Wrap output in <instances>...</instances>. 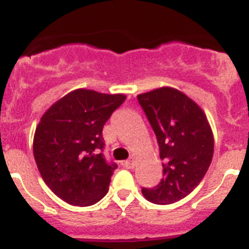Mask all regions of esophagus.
Returning <instances> with one entry per match:
<instances>
[{"label": "esophagus", "mask_w": 249, "mask_h": 249, "mask_svg": "<svg viewBox=\"0 0 249 249\" xmlns=\"http://www.w3.org/2000/svg\"><path fill=\"white\" fill-rule=\"evenodd\" d=\"M123 166L126 167V168H133V167L136 166V162H135V160H124V162H123Z\"/></svg>", "instance_id": "1"}]
</instances>
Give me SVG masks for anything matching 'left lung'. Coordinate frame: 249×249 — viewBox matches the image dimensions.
Masks as SVG:
<instances>
[{"label":"left lung","mask_w":249,"mask_h":249,"mask_svg":"<svg viewBox=\"0 0 249 249\" xmlns=\"http://www.w3.org/2000/svg\"><path fill=\"white\" fill-rule=\"evenodd\" d=\"M163 160V178L142 188L149 202L171 204L190 195L208 171L214 141L206 114L195 101L176 89L160 87L138 94Z\"/></svg>","instance_id":"left-lung-1"}]
</instances>
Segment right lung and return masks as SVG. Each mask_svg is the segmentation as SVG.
<instances>
[{"label":"right lung","mask_w":249,"mask_h":249,"mask_svg":"<svg viewBox=\"0 0 249 249\" xmlns=\"http://www.w3.org/2000/svg\"><path fill=\"white\" fill-rule=\"evenodd\" d=\"M124 94L76 89L45 112L34 138V156L50 190L72 206H92L108 192L114 162L105 148L102 129Z\"/></svg>","instance_id":"add662e5"}]
</instances>
